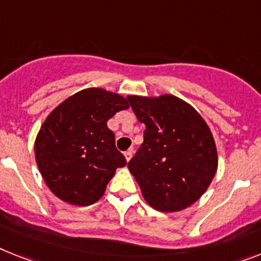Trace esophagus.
<instances>
[{"mask_svg":"<svg viewBox=\"0 0 261 261\" xmlns=\"http://www.w3.org/2000/svg\"><path fill=\"white\" fill-rule=\"evenodd\" d=\"M124 156H125V160L129 161V160H130V159H132V156H133V150L132 149L126 150L125 153H124Z\"/></svg>","mask_w":261,"mask_h":261,"instance_id":"esophagus-1","label":"esophagus"}]
</instances>
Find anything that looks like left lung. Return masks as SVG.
Masks as SVG:
<instances>
[{
    "instance_id": "8db88e82",
    "label": "left lung",
    "mask_w": 261,
    "mask_h": 261,
    "mask_svg": "<svg viewBox=\"0 0 261 261\" xmlns=\"http://www.w3.org/2000/svg\"><path fill=\"white\" fill-rule=\"evenodd\" d=\"M129 101L145 124L144 143L128 163L143 197L160 212L188 208L208 189L219 165L210 126L192 105L173 94H132Z\"/></svg>"
}]
</instances>
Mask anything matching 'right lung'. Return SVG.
Wrapping results in <instances>:
<instances>
[{"label":"right lung","mask_w":261,"mask_h":261,"mask_svg":"<svg viewBox=\"0 0 261 261\" xmlns=\"http://www.w3.org/2000/svg\"><path fill=\"white\" fill-rule=\"evenodd\" d=\"M129 107V96L87 88L49 113L36 136L34 156L53 195L79 206L102 197L116 169L126 165L107 122Z\"/></svg>","instance_id":"1"}]
</instances>
